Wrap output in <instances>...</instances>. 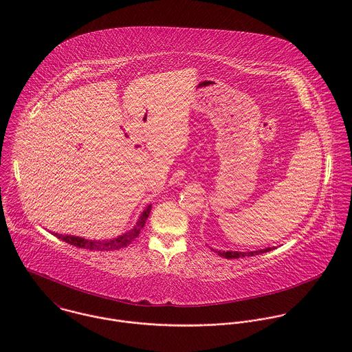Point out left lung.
Wrapping results in <instances>:
<instances>
[{"instance_id": "8db88e82", "label": "left lung", "mask_w": 352, "mask_h": 352, "mask_svg": "<svg viewBox=\"0 0 352 352\" xmlns=\"http://www.w3.org/2000/svg\"><path fill=\"white\" fill-rule=\"evenodd\" d=\"M274 248H265V250H260V251L253 252H232V251H215L219 256H223L226 258H239V257H245V256H256L264 252L272 251Z\"/></svg>"}]
</instances>
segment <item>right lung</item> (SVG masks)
<instances>
[{"mask_svg":"<svg viewBox=\"0 0 352 352\" xmlns=\"http://www.w3.org/2000/svg\"><path fill=\"white\" fill-rule=\"evenodd\" d=\"M151 206H148L145 208V211L141 214L137 225L127 233L115 237L112 240H104V241H98V240H85V239H80V237H74V236H63V234H54L58 239H60L62 241L78 247V248H84V250H89V251H115V250H120L124 248L127 245H130L141 233V229L145 226L146 219L151 214Z\"/></svg>","mask_w":352,"mask_h":352,"instance_id":"1","label":"right lung"}]
</instances>
